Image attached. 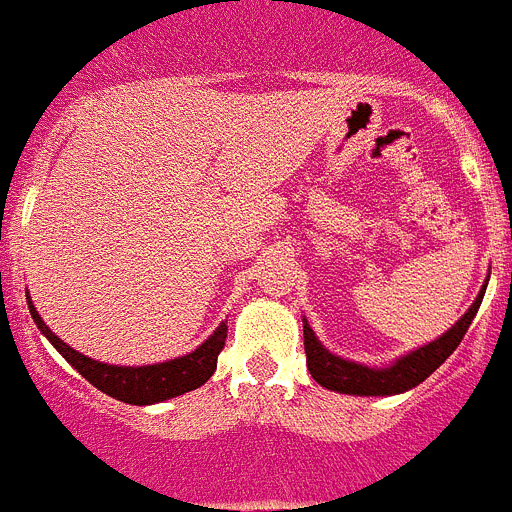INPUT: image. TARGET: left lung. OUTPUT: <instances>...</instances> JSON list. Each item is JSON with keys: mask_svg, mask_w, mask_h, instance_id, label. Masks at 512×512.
<instances>
[{"mask_svg": "<svg viewBox=\"0 0 512 512\" xmlns=\"http://www.w3.org/2000/svg\"><path fill=\"white\" fill-rule=\"evenodd\" d=\"M487 280H490V275H487ZM487 280L482 283L480 293H477L472 306L467 308V313L449 331H444L434 342L423 344V347H416L413 352L393 359L385 367H367L362 362L344 359L339 354L329 352L319 342L316 331L308 326L306 316H303V347H306L308 372H311V377L319 382L321 388L344 395H362V398H370V395H375V398H380V395H400L405 390L416 388L431 372L439 370L446 359L451 357V352L459 347L469 324L477 316L482 298H485Z\"/></svg>", "mask_w": 512, "mask_h": 512, "instance_id": "1", "label": "left lung"}]
</instances>
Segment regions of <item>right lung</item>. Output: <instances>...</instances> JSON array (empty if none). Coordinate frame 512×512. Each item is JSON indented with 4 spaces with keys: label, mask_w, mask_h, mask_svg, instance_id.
Returning <instances> with one entry per match:
<instances>
[{
    "label": "right lung",
    "mask_w": 512,
    "mask_h": 512,
    "mask_svg": "<svg viewBox=\"0 0 512 512\" xmlns=\"http://www.w3.org/2000/svg\"><path fill=\"white\" fill-rule=\"evenodd\" d=\"M27 308H30V316L38 324L40 334L63 354V359L78 375L86 377L101 393L112 395V398L130 405H155L163 403V400L178 398V395L188 393V390L201 388L214 375L216 357L224 349V339H227V321H222L204 344H199L193 352L183 354V357L165 359V362L142 367L109 365V362H99V359H91L86 354L76 352L63 339H58L43 321L38 308L32 306L30 293H27Z\"/></svg>",
    "instance_id": "1"
}]
</instances>
